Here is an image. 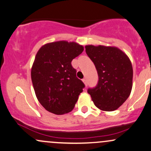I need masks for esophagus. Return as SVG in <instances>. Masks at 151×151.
I'll return each instance as SVG.
<instances>
[{"label":"esophagus","instance_id":"34e87169","mask_svg":"<svg viewBox=\"0 0 151 151\" xmlns=\"http://www.w3.org/2000/svg\"><path fill=\"white\" fill-rule=\"evenodd\" d=\"M82 81H83V82H84V84H85L86 86H87V81H86V78H84V79H82Z\"/></svg>","mask_w":151,"mask_h":151}]
</instances>
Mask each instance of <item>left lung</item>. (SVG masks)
<instances>
[{
	"instance_id": "8db88e82",
	"label": "left lung",
	"mask_w": 151,
	"mask_h": 151,
	"mask_svg": "<svg viewBox=\"0 0 151 151\" xmlns=\"http://www.w3.org/2000/svg\"><path fill=\"white\" fill-rule=\"evenodd\" d=\"M86 52L97 70L99 81L87 92L97 108L112 111L129 98L133 85V67L129 57L116 47L86 45Z\"/></svg>"
}]
</instances>
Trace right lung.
Segmentation results:
<instances>
[{
  "label": "right lung",
  "mask_w": 151,
  "mask_h": 151,
  "mask_svg": "<svg viewBox=\"0 0 151 151\" xmlns=\"http://www.w3.org/2000/svg\"><path fill=\"white\" fill-rule=\"evenodd\" d=\"M84 50L77 42L58 41L44 45L36 54L31 79L38 101L48 111H72L85 86L76 76L72 60Z\"/></svg>",
  "instance_id": "1"
}]
</instances>
